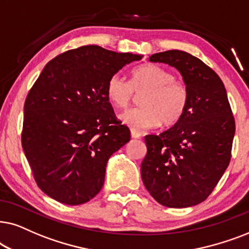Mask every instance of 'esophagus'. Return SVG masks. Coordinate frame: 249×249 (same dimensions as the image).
Listing matches in <instances>:
<instances>
[{"label": "esophagus", "mask_w": 249, "mask_h": 249, "mask_svg": "<svg viewBox=\"0 0 249 249\" xmlns=\"http://www.w3.org/2000/svg\"><path fill=\"white\" fill-rule=\"evenodd\" d=\"M131 135L133 139H139L141 137V132L135 130V128H131Z\"/></svg>", "instance_id": "esophagus-1"}]
</instances>
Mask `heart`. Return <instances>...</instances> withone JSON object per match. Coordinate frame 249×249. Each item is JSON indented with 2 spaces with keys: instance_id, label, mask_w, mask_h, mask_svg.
Returning a JSON list of instances; mask_svg holds the SVG:
<instances>
[{
  "instance_id": "obj_1",
  "label": "heart",
  "mask_w": 249,
  "mask_h": 249,
  "mask_svg": "<svg viewBox=\"0 0 249 249\" xmlns=\"http://www.w3.org/2000/svg\"><path fill=\"white\" fill-rule=\"evenodd\" d=\"M141 106L131 108L119 119L132 128H150L163 123L165 126L177 124L183 117L188 106V91L174 75L159 65L149 64L132 71L131 84L119 74L112 75L107 84V97L112 105L124 108L133 99L134 91H142Z\"/></svg>"
}]
</instances>
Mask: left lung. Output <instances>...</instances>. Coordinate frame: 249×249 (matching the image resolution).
Listing matches in <instances>:
<instances>
[{"instance_id": "left-lung-1", "label": "left lung", "mask_w": 249, "mask_h": 249, "mask_svg": "<svg viewBox=\"0 0 249 249\" xmlns=\"http://www.w3.org/2000/svg\"><path fill=\"white\" fill-rule=\"evenodd\" d=\"M149 61L180 71L188 106L171 128L144 137L142 181L163 206H195L210 196L230 163L236 125L227 91L216 72L188 52L155 53Z\"/></svg>"}]
</instances>
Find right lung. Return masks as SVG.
I'll return each instance as SVG.
<instances>
[{
  "label": "right lung",
  "mask_w": 249,
  "mask_h": 249,
  "mask_svg": "<svg viewBox=\"0 0 249 249\" xmlns=\"http://www.w3.org/2000/svg\"><path fill=\"white\" fill-rule=\"evenodd\" d=\"M141 54L84 45L45 65L26 98L22 149L44 194L81 205L105 183L110 156L131 139L107 97L109 78Z\"/></svg>",
  "instance_id": "obj_1"
}]
</instances>
